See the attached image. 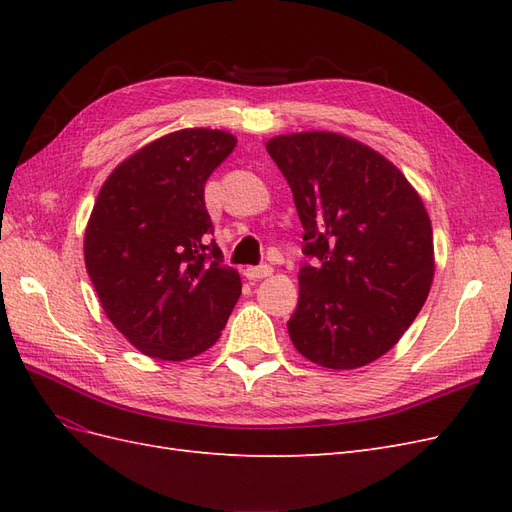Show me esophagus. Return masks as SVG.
Here are the masks:
<instances>
[{"label":"esophagus","mask_w":512,"mask_h":512,"mask_svg":"<svg viewBox=\"0 0 512 512\" xmlns=\"http://www.w3.org/2000/svg\"><path fill=\"white\" fill-rule=\"evenodd\" d=\"M271 273H273V269H271L269 265L247 267V269H245V277H247V280H254V282H258V280H265V277H269Z\"/></svg>","instance_id":"34e87169"}]
</instances>
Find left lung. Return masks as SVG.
I'll return each mask as SVG.
<instances>
[{
  "label": "left lung",
  "mask_w": 512,
  "mask_h": 512,
  "mask_svg": "<svg viewBox=\"0 0 512 512\" xmlns=\"http://www.w3.org/2000/svg\"><path fill=\"white\" fill-rule=\"evenodd\" d=\"M269 156L286 177L303 224L294 348L327 369L380 359L408 331L436 271L421 196L382 153L337 132L273 136Z\"/></svg>",
  "instance_id": "obj_1"
}]
</instances>
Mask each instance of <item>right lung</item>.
Segmentation results:
<instances>
[{
  "label": "right lung",
  "instance_id": "right-lung-1",
  "mask_svg": "<svg viewBox=\"0 0 512 512\" xmlns=\"http://www.w3.org/2000/svg\"><path fill=\"white\" fill-rule=\"evenodd\" d=\"M237 145L224 130L170 132L123 160L100 188L85 228V267L104 314L160 361L218 342L241 277L222 265L205 183Z\"/></svg>",
  "mask_w": 512,
  "mask_h": 512
}]
</instances>
